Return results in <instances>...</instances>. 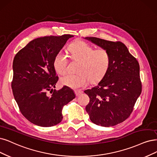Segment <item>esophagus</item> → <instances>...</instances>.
Wrapping results in <instances>:
<instances>
[{"instance_id":"obj_1","label":"esophagus","mask_w":157,"mask_h":157,"mask_svg":"<svg viewBox=\"0 0 157 157\" xmlns=\"http://www.w3.org/2000/svg\"><path fill=\"white\" fill-rule=\"evenodd\" d=\"M75 95L78 96L83 93V91L80 90H75Z\"/></svg>"}]
</instances>
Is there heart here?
Wrapping results in <instances>:
<instances>
[{
    "label": "heart",
    "mask_w": 157,
    "mask_h": 157,
    "mask_svg": "<svg viewBox=\"0 0 157 157\" xmlns=\"http://www.w3.org/2000/svg\"><path fill=\"white\" fill-rule=\"evenodd\" d=\"M73 59L79 61L77 74H67L61 78V83L72 89H79L86 86L90 80L92 83L101 81L110 68L111 57L105 48L94 50L91 45L82 40L73 43L69 48ZM68 57L62 52L56 56L54 67L57 73L64 74L67 68Z\"/></svg>",
    "instance_id": "1"
}]
</instances>
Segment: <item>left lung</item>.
<instances>
[{
    "label": "left lung",
    "mask_w": 157,
    "mask_h": 157,
    "mask_svg": "<svg viewBox=\"0 0 157 157\" xmlns=\"http://www.w3.org/2000/svg\"><path fill=\"white\" fill-rule=\"evenodd\" d=\"M85 39L107 49L111 57L105 77L97 86L84 91L90 98L86 111L98 125H116L130 117L141 94L140 65L123 43L94 37Z\"/></svg>",
    "instance_id": "left-lung-1"
}]
</instances>
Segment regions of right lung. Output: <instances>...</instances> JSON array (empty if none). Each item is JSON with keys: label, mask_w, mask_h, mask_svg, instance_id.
<instances>
[{"label": "right lung", "mask_w": 157, "mask_h": 157, "mask_svg": "<svg viewBox=\"0 0 157 157\" xmlns=\"http://www.w3.org/2000/svg\"><path fill=\"white\" fill-rule=\"evenodd\" d=\"M72 37L64 34L35 39L14 57L13 94L22 114L35 125L51 127L60 123L63 107L75 98L67 86L54 89L59 79L54 58Z\"/></svg>", "instance_id": "obj_1"}]
</instances>
